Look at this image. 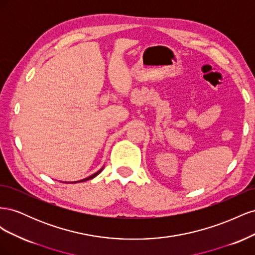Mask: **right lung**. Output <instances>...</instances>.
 <instances>
[{
    "mask_svg": "<svg viewBox=\"0 0 255 255\" xmlns=\"http://www.w3.org/2000/svg\"><path fill=\"white\" fill-rule=\"evenodd\" d=\"M103 170V168L102 169H100L99 171H97L96 173H94L92 175H90V176H88V177H86V179H84V180H81V181H75V182H71V184H74V183H79V182H86V181H88V180H91V179H94L95 176H97L100 172H101Z\"/></svg>",
    "mask_w": 255,
    "mask_h": 255,
    "instance_id": "add662e5",
    "label": "right lung"
}]
</instances>
